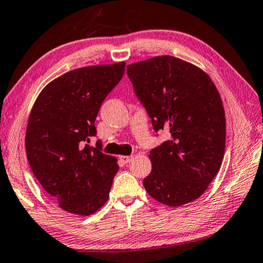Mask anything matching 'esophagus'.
Masks as SVG:
<instances>
[{
  "label": "esophagus",
  "instance_id": "obj_1",
  "mask_svg": "<svg viewBox=\"0 0 263 263\" xmlns=\"http://www.w3.org/2000/svg\"><path fill=\"white\" fill-rule=\"evenodd\" d=\"M119 158H120V160H121V162L124 163V164L132 162V159H133L132 156H120Z\"/></svg>",
  "mask_w": 263,
  "mask_h": 263
}]
</instances>
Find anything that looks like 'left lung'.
Returning <instances> with one entry per match:
<instances>
[{
	"mask_svg": "<svg viewBox=\"0 0 263 263\" xmlns=\"http://www.w3.org/2000/svg\"><path fill=\"white\" fill-rule=\"evenodd\" d=\"M137 98L155 132L171 140L150 151L148 194L168 206L190 203L217 176L225 151V112L219 92L201 68L162 55L127 66Z\"/></svg>",
	"mask_w": 263,
	"mask_h": 263,
	"instance_id": "left-lung-1",
	"label": "left lung"
}]
</instances>
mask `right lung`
I'll use <instances>...</instances> for the list:
<instances>
[{
	"mask_svg": "<svg viewBox=\"0 0 263 263\" xmlns=\"http://www.w3.org/2000/svg\"><path fill=\"white\" fill-rule=\"evenodd\" d=\"M124 62L83 67L48 83L32 107L25 134L32 172L59 206L90 216L108 200L118 160L84 145L96 135L103 101L124 73Z\"/></svg>",
	"mask_w": 263,
	"mask_h": 263,
	"instance_id": "1",
	"label": "right lung"
}]
</instances>
